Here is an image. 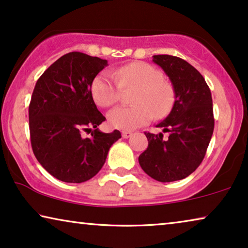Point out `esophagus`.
Listing matches in <instances>:
<instances>
[{
    "mask_svg": "<svg viewBox=\"0 0 248 248\" xmlns=\"http://www.w3.org/2000/svg\"><path fill=\"white\" fill-rule=\"evenodd\" d=\"M122 137H123L124 139H128L132 137V132L130 131H123L122 132Z\"/></svg>",
    "mask_w": 248,
    "mask_h": 248,
    "instance_id": "1",
    "label": "esophagus"
}]
</instances>
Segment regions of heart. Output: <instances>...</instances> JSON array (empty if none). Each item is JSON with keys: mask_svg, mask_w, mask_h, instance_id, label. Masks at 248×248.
I'll return each instance as SVG.
<instances>
[{"mask_svg": "<svg viewBox=\"0 0 248 248\" xmlns=\"http://www.w3.org/2000/svg\"><path fill=\"white\" fill-rule=\"evenodd\" d=\"M135 88L131 107H116L108 113L111 127L131 131L167 116L174 104V88L160 70L145 62H131L113 71H103L91 84V96L100 107H109L120 99L122 89Z\"/></svg>", "mask_w": 248, "mask_h": 248, "instance_id": "1", "label": "heart"}]
</instances>
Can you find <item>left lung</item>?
<instances>
[{"label":"left lung","instance_id":"1","mask_svg":"<svg viewBox=\"0 0 248 248\" xmlns=\"http://www.w3.org/2000/svg\"><path fill=\"white\" fill-rule=\"evenodd\" d=\"M152 61L170 79L175 103L157 125L162 133L144 132L149 144L139 162L155 181L175 182L191 175L204 159L215 128L211 91L202 74L183 59L154 55Z\"/></svg>","mask_w":248,"mask_h":248}]
</instances>
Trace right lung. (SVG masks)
<instances>
[{
	"label": "right lung",
	"instance_id": "1",
	"mask_svg": "<svg viewBox=\"0 0 248 248\" xmlns=\"http://www.w3.org/2000/svg\"><path fill=\"white\" fill-rule=\"evenodd\" d=\"M106 65V60L71 52L55 61L36 82L29 105L31 148L39 164L62 182L93 178L121 138L120 131L103 133L97 127L106 118L97 109L91 84ZM91 130V138L82 137Z\"/></svg>",
	"mask_w": 248,
	"mask_h": 248
}]
</instances>
